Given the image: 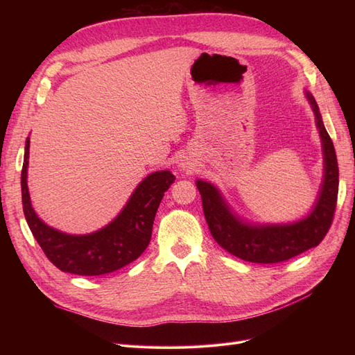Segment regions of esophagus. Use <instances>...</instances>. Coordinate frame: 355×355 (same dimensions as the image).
<instances>
[{
    "label": "esophagus",
    "instance_id": "34e87169",
    "mask_svg": "<svg viewBox=\"0 0 355 355\" xmlns=\"http://www.w3.org/2000/svg\"><path fill=\"white\" fill-rule=\"evenodd\" d=\"M179 167H180L182 170H188V168H191V163H188V161H182Z\"/></svg>",
    "mask_w": 355,
    "mask_h": 355
}]
</instances>
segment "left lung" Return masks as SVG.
<instances>
[{"mask_svg":"<svg viewBox=\"0 0 355 355\" xmlns=\"http://www.w3.org/2000/svg\"><path fill=\"white\" fill-rule=\"evenodd\" d=\"M315 115V125L323 148V180L313 209L302 219L288 223H256L240 218L222 192L211 182L198 179L202 211L210 234L231 254L253 263H277L318 245L327 234L336 209L339 168L335 146L323 124L313 94L305 92Z\"/></svg>","mask_w":355,"mask_h":355,"instance_id":"1","label":"left lung"}]
</instances>
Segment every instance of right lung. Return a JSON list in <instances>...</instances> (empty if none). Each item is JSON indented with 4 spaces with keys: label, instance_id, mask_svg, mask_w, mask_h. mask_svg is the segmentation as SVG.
<instances>
[{
    "label": "right lung",
    "instance_id": "1",
    "mask_svg": "<svg viewBox=\"0 0 355 355\" xmlns=\"http://www.w3.org/2000/svg\"><path fill=\"white\" fill-rule=\"evenodd\" d=\"M29 137L22 167V202L28 227L49 261L63 272L103 275L136 261L151 241L155 213L164 192L175 182L170 170L148 175L136 187L121 211L108 225L90 234H67L38 218L28 189Z\"/></svg>",
    "mask_w": 355,
    "mask_h": 355
}]
</instances>
